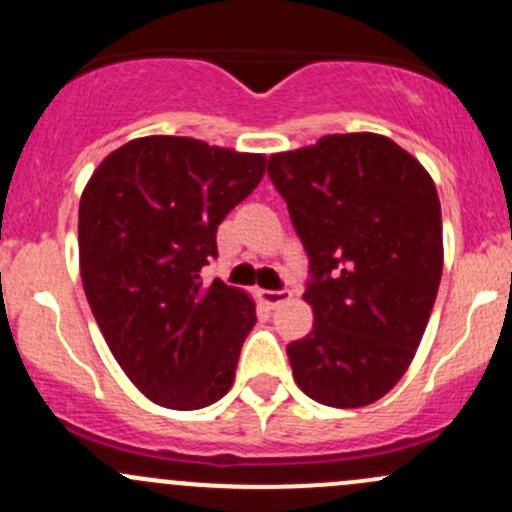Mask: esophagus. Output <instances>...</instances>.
Instances as JSON below:
<instances>
[{
  "label": "esophagus",
  "mask_w": 512,
  "mask_h": 512,
  "mask_svg": "<svg viewBox=\"0 0 512 512\" xmlns=\"http://www.w3.org/2000/svg\"><path fill=\"white\" fill-rule=\"evenodd\" d=\"M260 299L270 309H277L280 304H285V302H289V299H292V292H289V289H262Z\"/></svg>",
  "instance_id": "1"
}]
</instances>
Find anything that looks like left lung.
<instances>
[{
  "label": "left lung",
  "instance_id": "1",
  "mask_svg": "<svg viewBox=\"0 0 512 512\" xmlns=\"http://www.w3.org/2000/svg\"><path fill=\"white\" fill-rule=\"evenodd\" d=\"M309 257L314 327L287 347L309 399L359 409L414 359L443 272L436 185L379 133L324 136L267 163Z\"/></svg>",
  "mask_w": 512,
  "mask_h": 512
}]
</instances>
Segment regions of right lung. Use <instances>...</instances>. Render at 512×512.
<instances>
[{
  "label": "right lung",
  "mask_w": 512,
  "mask_h": 512,
  "mask_svg": "<svg viewBox=\"0 0 512 512\" xmlns=\"http://www.w3.org/2000/svg\"><path fill=\"white\" fill-rule=\"evenodd\" d=\"M267 158L183 136L108 153L79 205L84 292L128 379L165 409L195 411L230 391L255 302L200 270L218 225L265 175Z\"/></svg>",
  "instance_id": "1"
}]
</instances>
